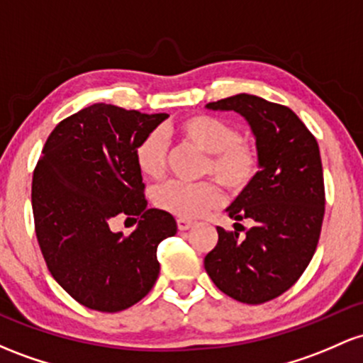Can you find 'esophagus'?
<instances>
[{"mask_svg":"<svg viewBox=\"0 0 363 363\" xmlns=\"http://www.w3.org/2000/svg\"><path fill=\"white\" fill-rule=\"evenodd\" d=\"M177 227L179 230H188L193 227V222L188 220V218H177Z\"/></svg>","mask_w":363,"mask_h":363,"instance_id":"34e87169","label":"esophagus"}]
</instances>
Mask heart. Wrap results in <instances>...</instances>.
<instances>
[{
    "mask_svg": "<svg viewBox=\"0 0 363 363\" xmlns=\"http://www.w3.org/2000/svg\"><path fill=\"white\" fill-rule=\"evenodd\" d=\"M175 133L184 145L205 153L201 174L217 180L230 194L242 193L260 170L262 157L257 143L241 136L234 123L212 115L194 113L182 118ZM167 153L165 136L160 130H151L134 151L139 172L155 181L162 179L167 170ZM216 183L165 182L155 189L153 201L181 218L203 217L222 203V189Z\"/></svg>",
    "mask_w": 363,
    "mask_h": 363,
    "instance_id": "heart-1",
    "label": "heart"
}]
</instances>
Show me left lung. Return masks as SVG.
Wrapping results in <instances>:
<instances>
[{
    "label": "left lung",
    "instance_id": "left-lung-1",
    "mask_svg": "<svg viewBox=\"0 0 363 363\" xmlns=\"http://www.w3.org/2000/svg\"><path fill=\"white\" fill-rule=\"evenodd\" d=\"M206 108L241 113L262 163L255 181L227 208L236 230L217 227L218 241L205 257V270L227 296L265 303L291 288L317 250L325 210L317 139L291 108L253 94L218 99ZM241 220L254 224L242 227V238L237 233Z\"/></svg>",
    "mask_w": 363,
    "mask_h": 363
}]
</instances>
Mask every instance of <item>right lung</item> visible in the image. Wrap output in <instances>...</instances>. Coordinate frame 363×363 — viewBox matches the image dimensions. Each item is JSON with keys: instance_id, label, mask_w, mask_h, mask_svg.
Here are the masks:
<instances>
[{"instance_id": "1", "label": "right lung", "mask_w": 363, "mask_h": 363, "mask_svg": "<svg viewBox=\"0 0 363 363\" xmlns=\"http://www.w3.org/2000/svg\"><path fill=\"white\" fill-rule=\"evenodd\" d=\"M167 117L96 103L46 139L33 175L35 236L55 281L87 308H129L160 274L157 248L177 224L165 210L146 208L134 151ZM117 214L139 218L137 230L111 233Z\"/></svg>"}]
</instances>
